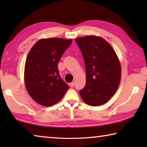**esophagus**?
<instances>
[{
    "instance_id": "1",
    "label": "esophagus",
    "mask_w": 147,
    "mask_h": 147,
    "mask_svg": "<svg viewBox=\"0 0 147 147\" xmlns=\"http://www.w3.org/2000/svg\"><path fill=\"white\" fill-rule=\"evenodd\" d=\"M69 85H70V86L71 87V88H73V87L74 86V82H71L70 84H69Z\"/></svg>"
}]
</instances>
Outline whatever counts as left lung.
Segmentation results:
<instances>
[{
  "label": "left lung",
  "instance_id": "1",
  "mask_svg": "<svg viewBox=\"0 0 147 147\" xmlns=\"http://www.w3.org/2000/svg\"><path fill=\"white\" fill-rule=\"evenodd\" d=\"M75 41L83 55L86 71V84L80 94L88 105H102L115 93L120 84L121 67L117 56L100 37H82Z\"/></svg>",
  "mask_w": 147,
  "mask_h": 147
}]
</instances>
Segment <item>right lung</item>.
<instances>
[{"label":"right lung","mask_w":147,"mask_h":147,"mask_svg":"<svg viewBox=\"0 0 147 147\" xmlns=\"http://www.w3.org/2000/svg\"><path fill=\"white\" fill-rule=\"evenodd\" d=\"M72 39H41L32 47L24 66V83L34 101L51 106L63 98L69 86L59 75L58 64Z\"/></svg>","instance_id":"right-lung-1"}]
</instances>
